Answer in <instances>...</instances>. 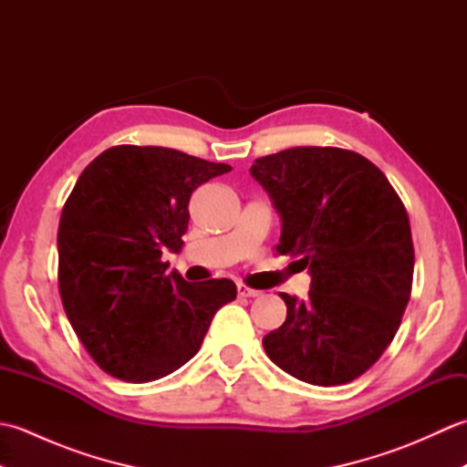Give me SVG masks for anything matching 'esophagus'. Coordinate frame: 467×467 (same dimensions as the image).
Here are the masks:
<instances>
[{"mask_svg": "<svg viewBox=\"0 0 467 467\" xmlns=\"http://www.w3.org/2000/svg\"><path fill=\"white\" fill-rule=\"evenodd\" d=\"M236 293H239V296H243V299H246V296H249V299H254V296L261 295V291H254V289H251V286H246V285L236 286Z\"/></svg>", "mask_w": 467, "mask_h": 467, "instance_id": "esophagus-1", "label": "esophagus"}]
</instances>
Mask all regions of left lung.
I'll list each match as a JSON object with an SVG mask.
<instances>
[{
    "label": "left lung",
    "instance_id": "left-lung-1",
    "mask_svg": "<svg viewBox=\"0 0 467 467\" xmlns=\"http://www.w3.org/2000/svg\"><path fill=\"white\" fill-rule=\"evenodd\" d=\"M251 174L281 214L276 254L311 273L309 299L281 293L286 321L265 335V351L305 383H349L389 347L408 306V211L379 168L343 148H289L256 158Z\"/></svg>",
    "mask_w": 467,
    "mask_h": 467
}]
</instances>
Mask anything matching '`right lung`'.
I'll return each mask as SVG.
<instances>
[{
    "label": "right lung",
    "mask_w": 467,
    "mask_h": 467,
    "mask_svg": "<svg viewBox=\"0 0 467 467\" xmlns=\"http://www.w3.org/2000/svg\"><path fill=\"white\" fill-rule=\"evenodd\" d=\"M233 171L162 146H112L84 168L57 228V286L78 339L100 369L146 383L202 345L231 279L186 283L162 253L182 249L198 186Z\"/></svg>",
    "instance_id": "right-lung-1"
}]
</instances>
